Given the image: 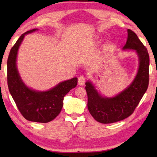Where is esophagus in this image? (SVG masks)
<instances>
[{
    "mask_svg": "<svg viewBox=\"0 0 157 157\" xmlns=\"http://www.w3.org/2000/svg\"><path fill=\"white\" fill-rule=\"evenodd\" d=\"M85 83V78L84 76H79L78 78V85L83 86Z\"/></svg>",
    "mask_w": 157,
    "mask_h": 157,
    "instance_id": "obj_1",
    "label": "esophagus"
}]
</instances>
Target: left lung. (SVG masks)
I'll return each mask as SVG.
<instances>
[{"instance_id": "left-lung-1", "label": "left lung", "mask_w": 157, "mask_h": 157, "mask_svg": "<svg viewBox=\"0 0 157 157\" xmlns=\"http://www.w3.org/2000/svg\"><path fill=\"white\" fill-rule=\"evenodd\" d=\"M123 49L135 50L139 58V71L131 85L116 96L108 98L101 96L91 82H86L88 109L95 120L101 123H115L132 115L147 89L150 66L147 50L134 32L128 29Z\"/></svg>"}]
</instances>
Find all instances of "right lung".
<instances>
[{
	"instance_id": "1",
	"label": "right lung",
	"mask_w": 157,
	"mask_h": 157,
	"mask_svg": "<svg viewBox=\"0 0 157 157\" xmlns=\"http://www.w3.org/2000/svg\"><path fill=\"white\" fill-rule=\"evenodd\" d=\"M35 30L37 29L23 33L10 50L7 59V85L21 115L28 121L46 123L59 115L63 107V97L77 86L78 78L61 82L53 89L44 92L35 91L25 86L18 73L17 55L25 34Z\"/></svg>"
}]
</instances>
